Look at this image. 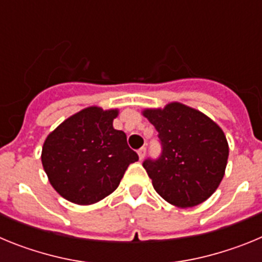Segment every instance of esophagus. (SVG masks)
<instances>
[{
	"mask_svg": "<svg viewBox=\"0 0 262 262\" xmlns=\"http://www.w3.org/2000/svg\"><path fill=\"white\" fill-rule=\"evenodd\" d=\"M145 151H147V149H145L144 147H143V148H140V149H139V151H138L139 159H140V160H143V159H144V156H145Z\"/></svg>",
	"mask_w": 262,
	"mask_h": 262,
	"instance_id": "obj_1",
	"label": "esophagus"
}]
</instances>
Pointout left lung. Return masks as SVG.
Returning a JSON list of instances; mask_svg holds the SVG:
<instances>
[{
  "mask_svg": "<svg viewBox=\"0 0 262 262\" xmlns=\"http://www.w3.org/2000/svg\"><path fill=\"white\" fill-rule=\"evenodd\" d=\"M142 114L163 144L159 160L143 163L157 194L180 209L209 200L223 180L230 154L223 129L202 111L181 102L143 108Z\"/></svg>",
  "mask_w": 262,
  "mask_h": 262,
  "instance_id": "left-lung-1",
  "label": "left lung"
}]
</instances>
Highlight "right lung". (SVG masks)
I'll return each mask as SVG.
<instances>
[{
  "mask_svg": "<svg viewBox=\"0 0 262 262\" xmlns=\"http://www.w3.org/2000/svg\"><path fill=\"white\" fill-rule=\"evenodd\" d=\"M119 108L89 106L67 118L46 138L41 164L48 181L64 200L81 206L102 201L119 186L139 157L113 122Z\"/></svg>",
  "mask_w": 262,
  "mask_h": 262,
  "instance_id": "add662e5",
  "label": "right lung"
}]
</instances>
